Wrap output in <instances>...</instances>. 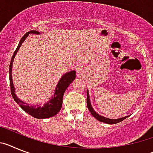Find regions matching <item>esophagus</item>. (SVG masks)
<instances>
[{"mask_svg":"<svg viewBox=\"0 0 153 153\" xmlns=\"http://www.w3.org/2000/svg\"><path fill=\"white\" fill-rule=\"evenodd\" d=\"M77 72H78V75H81V74H82V69H80V68H78V69H77Z\"/></svg>","mask_w":153,"mask_h":153,"instance_id":"obj_1","label":"esophagus"}]
</instances>
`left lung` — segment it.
<instances>
[{
    "label": "left lung",
    "instance_id": "left-lung-1",
    "mask_svg": "<svg viewBox=\"0 0 153 153\" xmlns=\"http://www.w3.org/2000/svg\"><path fill=\"white\" fill-rule=\"evenodd\" d=\"M87 106H88V110H89V111L91 112V115L95 117L97 120L102 122V123H107V124H110V125L116 124V123H120V122H122V121H123L124 119H126V118L128 117V116H126V117H123V118H121V119H107V118H105V117H103L102 116V115H99V114L96 113V112L94 111V109H93L92 107H91V102H90V99H89V95H88V92H87Z\"/></svg>",
    "mask_w": 153,
    "mask_h": 153
}]
</instances>
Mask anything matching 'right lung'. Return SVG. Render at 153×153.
I'll return each instance as SVG.
<instances>
[{
	"mask_svg": "<svg viewBox=\"0 0 153 153\" xmlns=\"http://www.w3.org/2000/svg\"><path fill=\"white\" fill-rule=\"evenodd\" d=\"M30 33H33V34H39L38 31H34V30H31L27 32L26 34L21 38V41H20L18 46L17 47L16 50L14 51V54H13L11 60H10V68H9V79H10V92L12 95L13 99L18 104V105L21 107L25 112H27L30 115L33 116L34 118L36 119H46V118H50L59 112V111L62 108V99H63V95L65 90L67 89V88L68 85L71 84L72 81L75 80V71H71L70 72L66 73L65 75H64L62 78H61L59 82H58V85H57L55 91H54V96L52 97V99L48 102L47 104L44 105L43 107L38 106V107H35V106H29L27 105V103H25L21 100H20L18 97L16 96L15 91H14V87L12 82V75H11V71H12V64L13 61H14V58L15 56V54L18 52V49L21 47V44L23 43L25 38L28 36V34Z\"/></svg>",
	"mask_w": 153,
	"mask_h": 153,
	"instance_id": "right-lung-1",
	"label": "right lung"
}]
</instances>
